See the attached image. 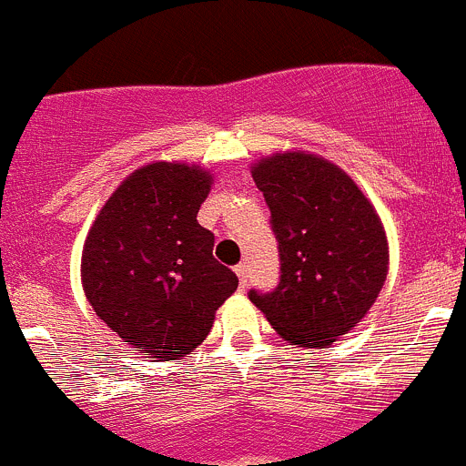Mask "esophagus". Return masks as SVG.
Instances as JSON below:
<instances>
[{"mask_svg": "<svg viewBox=\"0 0 466 466\" xmlns=\"http://www.w3.org/2000/svg\"><path fill=\"white\" fill-rule=\"evenodd\" d=\"M236 275H238V279H240V289L245 291L247 284H249V281H247V266H245V263L236 266Z\"/></svg>", "mask_w": 466, "mask_h": 466, "instance_id": "esophagus-1", "label": "esophagus"}]
</instances>
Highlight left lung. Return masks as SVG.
<instances>
[{
	"mask_svg": "<svg viewBox=\"0 0 466 466\" xmlns=\"http://www.w3.org/2000/svg\"><path fill=\"white\" fill-rule=\"evenodd\" d=\"M251 177L270 208L281 277L272 293L249 291L277 335L328 349L367 317L388 277V238L360 187L305 149L261 157Z\"/></svg>",
	"mask_w": 466,
	"mask_h": 466,
	"instance_id": "8db88e82",
	"label": "left lung"
}]
</instances>
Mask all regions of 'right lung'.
<instances>
[{
    "instance_id": "add662e5",
    "label": "right lung",
    "mask_w": 466,
    "mask_h": 466,
    "mask_svg": "<svg viewBox=\"0 0 466 466\" xmlns=\"http://www.w3.org/2000/svg\"><path fill=\"white\" fill-rule=\"evenodd\" d=\"M215 177L152 161L119 182L85 238L83 291L96 317L145 358L180 360L208 337L238 277L196 219Z\"/></svg>"
}]
</instances>
